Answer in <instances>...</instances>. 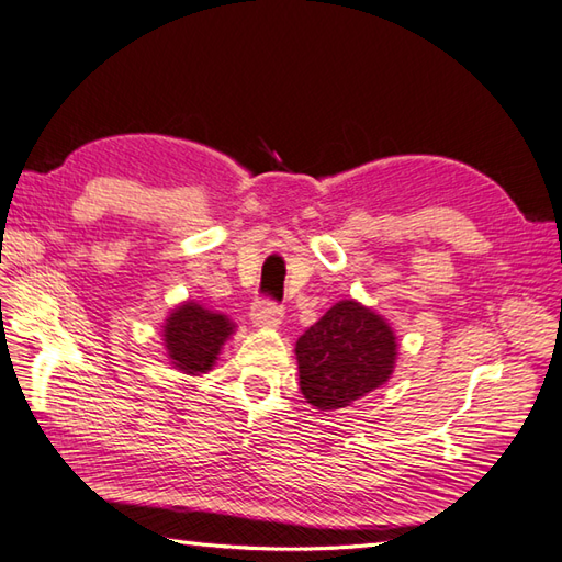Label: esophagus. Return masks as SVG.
Listing matches in <instances>:
<instances>
[{
    "mask_svg": "<svg viewBox=\"0 0 562 562\" xmlns=\"http://www.w3.org/2000/svg\"><path fill=\"white\" fill-rule=\"evenodd\" d=\"M251 321L258 328H272V325L282 321V306L270 302V299H260V302L251 306Z\"/></svg>",
    "mask_w": 562,
    "mask_h": 562,
    "instance_id": "1",
    "label": "esophagus"
}]
</instances>
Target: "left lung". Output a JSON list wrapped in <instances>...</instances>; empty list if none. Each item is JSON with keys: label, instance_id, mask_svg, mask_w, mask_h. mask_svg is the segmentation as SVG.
<instances>
[{"label": "left lung", "instance_id": "left-lung-1", "mask_svg": "<svg viewBox=\"0 0 562 562\" xmlns=\"http://www.w3.org/2000/svg\"><path fill=\"white\" fill-rule=\"evenodd\" d=\"M299 385L308 404L349 407L393 375L397 342L385 318L357 302L335 304L296 342Z\"/></svg>", "mask_w": 562, "mask_h": 562}]
</instances>
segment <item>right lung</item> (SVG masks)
Segmentation results:
<instances>
[{
    "mask_svg": "<svg viewBox=\"0 0 562 562\" xmlns=\"http://www.w3.org/2000/svg\"><path fill=\"white\" fill-rule=\"evenodd\" d=\"M234 325L195 302L172 311L165 323V347L175 367L184 373H205L215 363L220 347L232 335Z\"/></svg>",
    "mask_w": 562,
    "mask_h": 562,
    "instance_id": "1",
    "label": "right lung"
}]
</instances>
